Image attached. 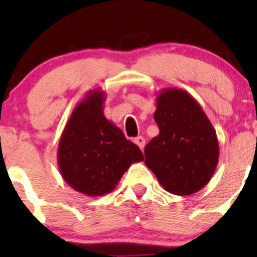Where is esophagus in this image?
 Segmentation results:
<instances>
[{"label":"esophagus","mask_w":257,"mask_h":257,"mask_svg":"<svg viewBox=\"0 0 257 257\" xmlns=\"http://www.w3.org/2000/svg\"><path fill=\"white\" fill-rule=\"evenodd\" d=\"M134 143L137 144V145H138L139 147H140L141 151H143L144 147H145V139H144L143 137H138V138H135Z\"/></svg>","instance_id":"obj_1"}]
</instances>
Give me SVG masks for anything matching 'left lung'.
<instances>
[{
	"label": "left lung",
	"instance_id": "obj_1",
	"mask_svg": "<svg viewBox=\"0 0 257 257\" xmlns=\"http://www.w3.org/2000/svg\"><path fill=\"white\" fill-rule=\"evenodd\" d=\"M159 134L145 147V164L168 192L190 196L210 181L219 162L216 132L191 94L164 88L155 112Z\"/></svg>",
	"mask_w": 257,
	"mask_h": 257
}]
</instances>
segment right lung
<instances>
[{"label":"right lung","instance_id":"add662e5","mask_svg":"<svg viewBox=\"0 0 257 257\" xmlns=\"http://www.w3.org/2000/svg\"><path fill=\"white\" fill-rule=\"evenodd\" d=\"M105 91L89 90L73 108L58 146V166L70 187L89 197L112 192L140 149L104 114Z\"/></svg>","mask_w":257,"mask_h":257}]
</instances>
